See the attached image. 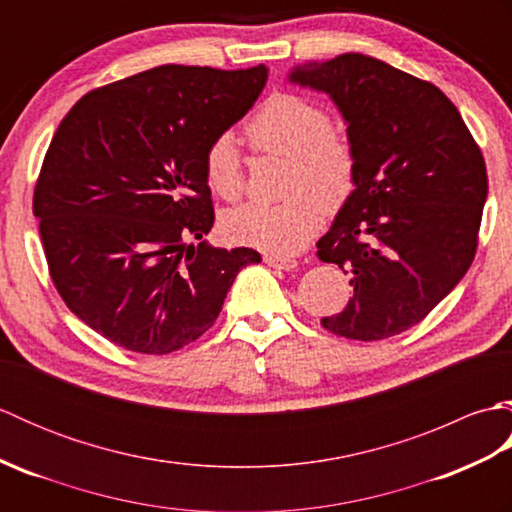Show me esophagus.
I'll return each instance as SVG.
<instances>
[{
  "label": "esophagus",
  "mask_w": 512,
  "mask_h": 512,
  "mask_svg": "<svg viewBox=\"0 0 512 512\" xmlns=\"http://www.w3.org/2000/svg\"><path fill=\"white\" fill-rule=\"evenodd\" d=\"M264 262H266L268 266L279 268V270H292V268H297V259L290 257V255L268 253V255H264Z\"/></svg>",
  "instance_id": "esophagus-1"
}]
</instances>
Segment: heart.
<instances>
[{
  "label": "heart",
  "instance_id": "b5f03b06",
  "mask_svg": "<svg viewBox=\"0 0 512 512\" xmlns=\"http://www.w3.org/2000/svg\"><path fill=\"white\" fill-rule=\"evenodd\" d=\"M250 145L288 158V200L246 202L224 215V231L237 242L295 253L317 233L323 213H339L358 184V149L325 107L297 92H273L246 125ZM204 180L224 200L244 189L242 156L231 134L215 136L204 151Z\"/></svg>",
  "mask_w": 512,
  "mask_h": 512
}]
</instances>
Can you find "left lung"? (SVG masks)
<instances>
[{
	"label": "left lung",
	"instance_id": "8db88e82",
	"mask_svg": "<svg viewBox=\"0 0 512 512\" xmlns=\"http://www.w3.org/2000/svg\"><path fill=\"white\" fill-rule=\"evenodd\" d=\"M290 81L328 92L358 149L356 191L317 242L321 262L352 273L354 297L321 325L354 341L405 332L473 264L482 149L440 88L365 54L299 65Z\"/></svg>",
	"mask_w": 512,
	"mask_h": 512
}]
</instances>
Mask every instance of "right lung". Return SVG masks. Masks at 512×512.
I'll return each mask as SVG.
<instances>
[{
	"label": "right lung",
	"mask_w": 512,
	"mask_h": 512,
	"mask_svg": "<svg viewBox=\"0 0 512 512\" xmlns=\"http://www.w3.org/2000/svg\"><path fill=\"white\" fill-rule=\"evenodd\" d=\"M266 79V65H158L88 92L54 132L32 213L54 288L107 341L180 350L215 323L239 270L262 262L202 242L215 222L202 160Z\"/></svg>",
	"instance_id": "obj_1"
}]
</instances>
